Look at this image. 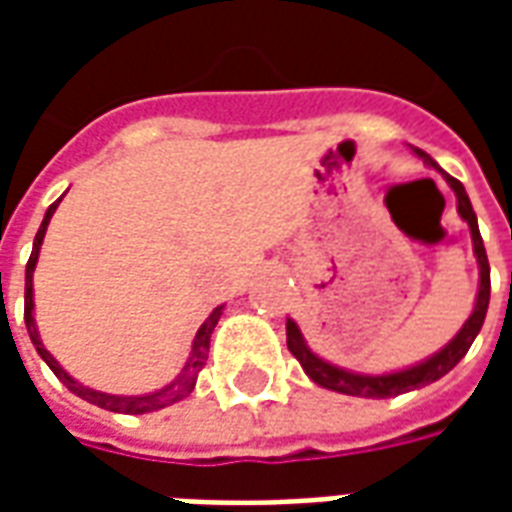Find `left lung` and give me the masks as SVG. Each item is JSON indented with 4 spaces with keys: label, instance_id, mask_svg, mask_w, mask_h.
Returning <instances> with one entry per match:
<instances>
[{
    "label": "left lung",
    "instance_id": "1",
    "mask_svg": "<svg viewBox=\"0 0 512 512\" xmlns=\"http://www.w3.org/2000/svg\"><path fill=\"white\" fill-rule=\"evenodd\" d=\"M417 153L428 167L439 169V164L425 153L414 147ZM444 180L450 183L455 197H458V213L461 219L469 224L472 230V244L474 255H477V263H480V290H477V301H474V310L469 315V321L463 323V329L450 343L441 348L439 354H433L430 359H425L422 365L408 367V370H397V373H386V376H362V373H351V370H343V367H334L329 362H323L321 356H315L304 343L301 337V329L293 321H288V351L296 359L299 365L304 367V373L315 381L323 389H334V392H343V395L354 397H397L403 392H411V389H419V386H428L433 381H439L441 376H447L452 367L461 362L466 351L472 348L474 337L480 334L485 321V312H488V299H491V266H488V255H485L483 238H480V227H477V216L472 211V202H469V194L463 189L461 180H455L452 175H447L444 169H439Z\"/></svg>",
    "mask_w": 512,
    "mask_h": 512
}]
</instances>
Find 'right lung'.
Returning a JSON list of instances; mask_svg holds the SVG:
<instances>
[{
    "label": "right lung",
    "instance_id": "obj_1",
    "mask_svg": "<svg viewBox=\"0 0 512 512\" xmlns=\"http://www.w3.org/2000/svg\"><path fill=\"white\" fill-rule=\"evenodd\" d=\"M60 200L54 202V205H49V211H46V216H43V224H40L38 235H35V244H32V255H29V263H27V285H24V323H27L29 340H32L35 348H38L40 359L51 367V373L60 378L62 384L68 386L73 395H79L82 400H87V403H93V406L106 408V411H117V414H147V411H158V408L172 406V403H178V400H183V397H189L194 384H197V376H200L202 365H205V359H208L211 334L213 329H216V323H219L222 307H216V310L208 315V321L200 326V332H197V337H194L189 362H186V367H183V373H180L172 384L164 386V389H158V392H150V395L126 397V395H106V392H95V389H90V386H82L79 381H73V378L62 370L60 362H57V359L43 348V343H40V337H38V326H35V318H32V307H35V304H32V271H35V266H38L40 244H43V235H46L49 219L54 216V211H57Z\"/></svg>",
    "mask_w": 512,
    "mask_h": 512
}]
</instances>
